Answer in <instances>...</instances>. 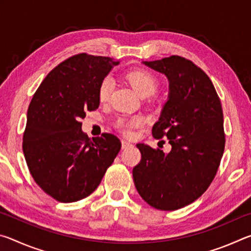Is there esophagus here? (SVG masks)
Returning <instances> with one entry per match:
<instances>
[{
	"label": "esophagus",
	"mask_w": 251,
	"mask_h": 251,
	"mask_svg": "<svg viewBox=\"0 0 251 251\" xmlns=\"http://www.w3.org/2000/svg\"><path fill=\"white\" fill-rule=\"evenodd\" d=\"M130 146H133V144H130L129 142H126V141H124V139H123L122 141V148H128V147H130Z\"/></svg>",
	"instance_id": "34e87169"
}]
</instances>
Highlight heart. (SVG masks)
Returning a JSON list of instances; mask_svg holds the SVG:
<instances>
[{
	"label": "heart",
	"mask_w": 251,
	"mask_h": 251,
	"mask_svg": "<svg viewBox=\"0 0 251 251\" xmlns=\"http://www.w3.org/2000/svg\"><path fill=\"white\" fill-rule=\"evenodd\" d=\"M126 78L128 80L129 84L134 87V90L138 93L141 96H147L154 93L155 90L158 86V80L152 75L151 72L145 70H136L133 72H129L126 75ZM114 86V80L112 76H105V77L100 80L97 88V96L101 103L107 101L112 94ZM144 123V120L141 116H133L130 118H120L117 121L116 126L120 128L123 133L127 135L131 134V130L136 127L141 126Z\"/></svg>",
	"instance_id": "b5f03b06"
}]
</instances>
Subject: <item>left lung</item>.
Returning <instances> with one entry per match:
<instances>
[{
	"instance_id": "obj_1",
	"label": "left lung",
	"mask_w": 251,
	"mask_h": 251,
	"mask_svg": "<svg viewBox=\"0 0 251 251\" xmlns=\"http://www.w3.org/2000/svg\"><path fill=\"white\" fill-rule=\"evenodd\" d=\"M144 64L169 80L168 100L151 133L167 137L172 151L137 144L142 159L133 178L148 205L176 210L201 197L217 174L226 143L222 103L208 75L189 59L172 55Z\"/></svg>"
}]
</instances>
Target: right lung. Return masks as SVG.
<instances>
[{
	"label": "right lung",
	"instance_id": "1",
	"mask_svg": "<svg viewBox=\"0 0 251 251\" xmlns=\"http://www.w3.org/2000/svg\"><path fill=\"white\" fill-rule=\"evenodd\" d=\"M118 64L105 56L73 55L54 67L33 95L23 152L33 179L55 201L90 196L121 151L115 135L90 139L80 122L99 108V85Z\"/></svg>",
	"mask_w": 251,
	"mask_h": 251
}]
</instances>
